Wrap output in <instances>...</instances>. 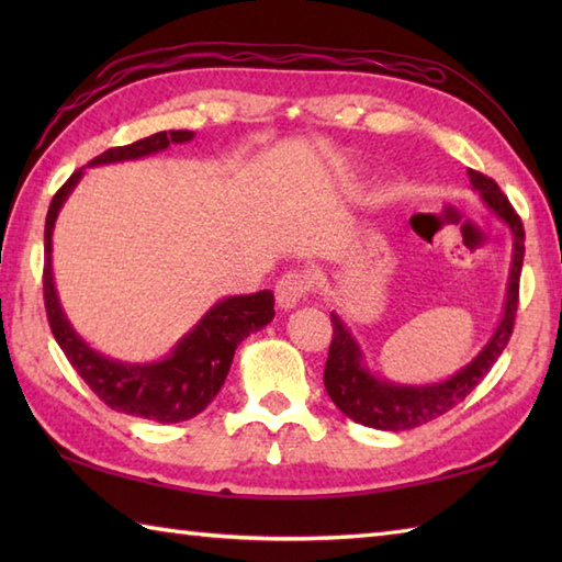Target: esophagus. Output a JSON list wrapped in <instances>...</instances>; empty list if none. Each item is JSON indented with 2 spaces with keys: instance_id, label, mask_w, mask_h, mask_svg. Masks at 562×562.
<instances>
[{
  "instance_id": "1",
  "label": "esophagus",
  "mask_w": 562,
  "mask_h": 562,
  "mask_svg": "<svg viewBox=\"0 0 562 562\" xmlns=\"http://www.w3.org/2000/svg\"><path fill=\"white\" fill-rule=\"evenodd\" d=\"M308 290H312V282H308L306 274L290 270L282 274L278 284H274V300H278V304L288 312V308H294L304 300Z\"/></svg>"
}]
</instances>
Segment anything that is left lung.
Instances as JSON below:
<instances>
[{
    "label": "left lung",
    "mask_w": 562,
    "mask_h": 562,
    "mask_svg": "<svg viewBox=\"0 0 562 562\" xmlns=\"http://www.w3.org/2000/svg\"><path fill=\"white\" fill-rule=\"evenodd\" d=\"M469 178L471 186L481 193L485 205L509 226L512 238H515V246H512L505 314L499 318V326L493 333V338L487 340L479 357H473L461 372L449 376L447 381H439V384L403 386L369 374V369L362 362L360 345L352 338V333L345 326V321L333 312V340L324 369V384L330 401L336 403L350 420L364 427L403 432V429H413L449 413L453 405H459L481 384L512 338V328H515L517 318L519 278L524 262V224L493 178H487L473 169H469Z\"/></svg>",
    "instance_id": "1"
}]
</instances>
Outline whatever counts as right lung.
<instances>
[{
	"label": "right lung",
	"mask_w": 562,
	"mask_h": 562,
	"mask_svg": "<svg viewBox=\"0 0 562 562\" xmlns=\"http://www.w3.org/2000/svg\"><path fill=\"white\" fill-rule=\"evenodd\" d=\"M195 135L190 130H169L133 145L113 147L91 159L89 166L142 159L157 154L169 145L190 142ZM83 169L75 171L67 183L57 190L45 217V266H43V296L50 330L69 364L87 381L97 396L113 411L147 417L157 423H183L202 413L217 396L229 374L236 345L250 333L268 326L274 316V296L270 290L241 296H226L214 304L198 321V326L178 340L173 352L161 362L125 364L115 362L89 348L77 330L71 328L57 300L53 282V226L59 207L79 183Z\"/></svg>",
	"instance_id": "obj_1"
}]
</instances>
